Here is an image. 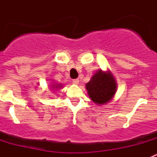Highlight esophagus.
<instances>
[{
    "instance_id": "1",
    "label": "esophagus",
    "mask_w": 157,
    "mask_h": 157,
    "mask_svg": "<svg viewBox=\"0 0 157 157\" xmlns=\"http://www.w3.org/2000/svg\"><path fill=\"white\" fill-rule=\"evenodd\" d=\"M72 82H73V84H75V85H78V83H79V80L78 79H73V81H72Z\"/></svg>"
}]
</instances>
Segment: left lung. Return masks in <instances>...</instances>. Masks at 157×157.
<instances>
[{
    "instance_id": "obj_1",
    "label": "left lung",
    "mask_w": 157,
    "mask_h": 157,
    "mask_svg": "<svg viewBox=\"0 0 157 157\" xmlns=\"http://www.w3.org/2000/svg\"><path fill=\"white\" fill-rule=\"evenodd\" d=\"M88 95L98 105L108 104L114 98L117 90L116 78L109 70H98L86 84Z\"/></svg>"
}]
</instances>
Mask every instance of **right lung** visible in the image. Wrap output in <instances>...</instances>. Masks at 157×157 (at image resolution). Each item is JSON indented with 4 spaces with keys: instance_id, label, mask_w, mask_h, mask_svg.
Returning <instances> with one entry per match:
<instances>
[{
    "instance_id": "right-lung-1",
    "label": "right lung",
    "mask_w": 157,
    "mask_h": 157,
    "mask_svg": "<svg viewBox=\"0 0 157 157\" xmlns=\"http://www.w3.org/2000/svg\"><path fill=\"white\" fill-rule=\"evenodd\" d=\"M62 87H63V84H61V83H52L50 86L52 90H60V88H62Z\"/></svg>"
}]
</instances>
